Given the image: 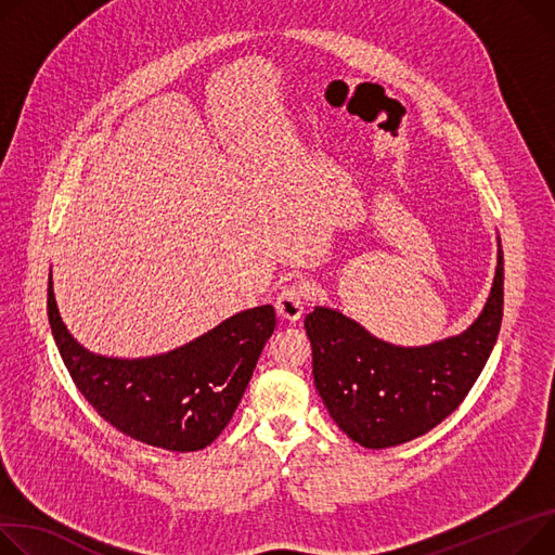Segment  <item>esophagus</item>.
Masks as SVG:
<instances>
[{"label": "esophagus", "instance_id": "1", "mask_svg": "<svg viewBox=\"0 0 555 555\" xmlns=\"http://www.w3.org/2000/svg\"><path fill=\"white\" fill-rule=\"evenodd\" d=\"M308 297H310V287L304 283H292V285L283 287L279 292L276 304H274L276 314L289 323L299 321L304 317V306H306Z\"/></svg>", "mask_w": 555, "mask_h": 555}]
</instances>
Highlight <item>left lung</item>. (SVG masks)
Segmentation results:
<instances>
[{"label":"left lung","mask_w":555,"mask_h":555,"mask_svg":"<svg viewBox=\"0 0 555 555\" xmlns=\"http://www.w3.org/2000/svg\"><path fill=\"white\" fill-rule=\"evenodd\" d=\"M504 258L477 319L455 337L403 348L373 337L354 319L317 306L306 317L314 386L330 417L357 444L390 449L426 435L464 401L498 341Z\"/></svg>","instance_id":"1"}]
</instances>
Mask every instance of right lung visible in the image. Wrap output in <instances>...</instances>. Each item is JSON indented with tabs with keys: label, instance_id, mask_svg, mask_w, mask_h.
<instances>
[{
	"label": "right lung",
	"instance_id": "1",
	"mask_svg": "<svg viewBox=\"0 0 555 555\" xmlns=\"http://www.w3.org/2000/svg\"><path fill=\"white\" fill-rule=\"evenodd\" d=\"M49 323L70 379L100 417L142 444L190 453L230 424L276 314L272 306L251 308L167 354L114 359L73 339L49 281Z\"/></svg>",
	"mask_w": 555,
	"mask_h": 555
}]
</instances>
